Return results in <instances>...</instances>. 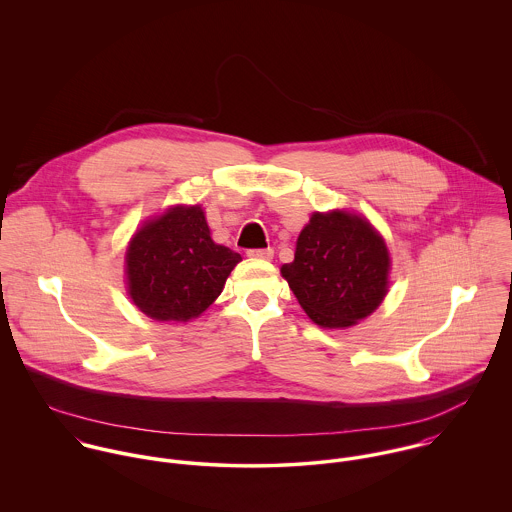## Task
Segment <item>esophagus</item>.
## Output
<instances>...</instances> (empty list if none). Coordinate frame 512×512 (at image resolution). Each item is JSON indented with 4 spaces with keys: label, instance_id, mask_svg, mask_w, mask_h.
I'll return each instance as SVG.
<instances>
[{
    "label": "esophagus",
    "instance_id": "34e87169",
    "mask_svg": "<svg viewBox=\"0 0 512 512\" xmlns=\"http://www.w3.org/2000/svg\"><path fill=\"white\" fill-rule=\"evenodd\" d=\"M250 258H258V260H270L274 256L272 248H252L246 252Z\"/></svg>",
    "mask_w": 512,
    "mask_h": 512
}]
</instances>
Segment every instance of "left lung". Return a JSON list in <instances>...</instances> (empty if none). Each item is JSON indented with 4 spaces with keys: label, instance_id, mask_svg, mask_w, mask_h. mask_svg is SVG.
<instances>
[{
    "label": "left lung",
    "instance_id": "8db88e82",
    "mask_svg": "<svg viewBox=\"0 0 512 512\" xmlns=\"http://www.w3.org/2000/svg\"><path fill=\"white\" fill-rule=\"evenodd\" d=\"M388 268L386 244L370 222L333 211L311 217L282 276L317 325L351 327L384 299Z\"/></svg>",
    "mask_w": 512,
    "mask_h": 512
}]
</instances>
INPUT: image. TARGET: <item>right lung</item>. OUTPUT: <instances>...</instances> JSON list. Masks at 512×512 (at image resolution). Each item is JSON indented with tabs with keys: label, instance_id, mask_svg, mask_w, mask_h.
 <instances>
[{
	"label": "right lung",
	"instance_id": "add662e5",
	"mask_svg": "<svg viewBox=\"0 0 512 512\" xmlns=\"http://www.w3.org/2000/svg\"><path fill=\"white\" fill-rule=\"evenodd\" d=\"M240 260L238 252L213 242L201 207H175L132 238L128 288L147 317L187 321L219 297Z\"/></svg>",
	"mask_w": 512,
	"mask_h": 512
}]
</instances>
